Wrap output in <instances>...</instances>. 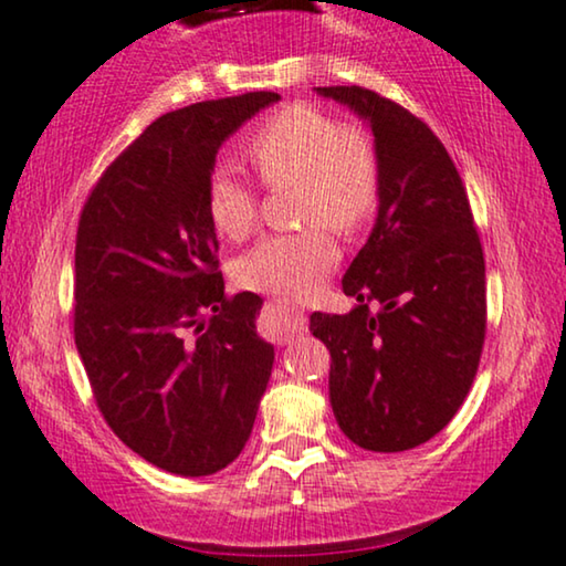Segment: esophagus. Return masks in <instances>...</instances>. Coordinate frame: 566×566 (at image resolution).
<instances>
[{
	"mask_svg": "<svg viewBox=\"0 0 566 566\" xmlns=\"http://www.w3.org/2000/svg\"><path fill=\"white\" fill-rule=\"evenodd\" d=\"M271 311H274L276 336L282 342H290L292 336L305 328V313L300 307H292L287 303H271Z\"/></svg>",
	"mask_w": 566,
	"mask_h": 566,
	"instance_id": "1",
	"label": "esophagus"
}]
</instances>
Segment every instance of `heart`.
I'll return each mask as SVG.
<instances>
[{"instance_id":"1","label":"heart","mask_w":566,"mask_h":566,"mask_svg":"<svg viewBox=\"0 0 566 566\" xmlns=\"http://www.w3.org/2000/svg\"><path fill=\"white\" fill-rule=\"evenodd\" d=\"M250 167L266 185L297 182L303 224L353 232L376 209L378 156L357 127L339 125L305 104L284 106L245 143ZM206 213L224 240L240 242L255 230L259 200L232 169L217 167L206 182ZM339 250L324 227L271 234L234 261L240 287L287 300H305L332 274Z\"/></svg>"}]
</instances>
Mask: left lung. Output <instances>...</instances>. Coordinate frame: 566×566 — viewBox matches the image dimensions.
Instances as JSON below:
<instances>
[{"mask_svg": "<svg viewBox=\"0 0 566 566\" xmlns=\"http://www.w3.org/2000/svg\"><path fill=\"white\" fill-rule=\"evenodd\" d=\"M316 93L374 133L378 213L342 279L353 311L313 313L311 332L332 353L328 399L347 439L405 452L433 439L473 386L485 336L481 238L431 127L360 85Z\"/></svg>", "mask_w": 566, "mask_h": 566, "instance_id": "1", "label": "left lung"}]
</instances>
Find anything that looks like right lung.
I'll use <instances>...</instances> for the list:
<instances>
[{
  "label": "right lung",
  "instance_id": "add662e5",
  "mask_svg": "<svg viewBox=\"0 0 566 566\" xmlns=\"http://www.w3.org/2000/svg\"><path fill=\"white\" fill-rule=\"evenodd\" d=\"M255 91L156 119L85 200L75 242V347L98 410L125 447L200 478L238 460L274 345L263 300L224 295L206 182L217 154L279 102Z\"/></svg>",
  "mask_w": 566,
  "mask_h": 566
}]
</instances>
